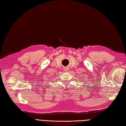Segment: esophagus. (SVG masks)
Wrapping results in <instances>:
<instances>
[{
	"instance_id": "1",
	"label": "esophagus",
	"mask_w": 126,
	"mask_h": 126,
	"mask_svg": "<svg viewBox=\"0 0 126 126\" xmlns=\"http://www.w3.org/2000/svg\"><path fill=\"white\" fill-rule=\"evenodd\" d=\"M68 70H68V68H67V67H65V68H64V71H67Z\"/></svg>"
}]
</instances>
